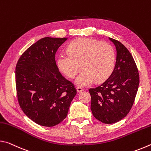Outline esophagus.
<instances>
[{"mask_svg": "<svg viewBox=\"0 0 151 151\" xmlns=\"http://www.w3.org/2000/svg\"><path fill=\"white\" fill-rule=\"evenodd\" d=\"M76 91H77L78 93H81L82 91H84V89L82 87H80V86H78V87H76Z\"/></svg>", "mask_w": 151, "mask_h": 151, "instance_id": "34e87169", "label": "esophagus"}]
</instances>
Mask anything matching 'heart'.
I'll return each mask as SVG.
<instances>
[{"instance_id":"1","label":"heart","mask_w":151,"mask_h":151,"mask_svg":"<svg viewBox=\"0 0 151 151\" xmlns=\"http://www.w3.org/2000/svg\"><path fill=\"white\" fill-rule=\"evenodd\" d=\"M69 53L62 52L57 57V66L68 78H73L83 68L75 78L78 86H86L94 81L102 82L108 78L115 66L116 55L113 47L100 40L80 38L68 46Z\"/></svg>"}]
</instances>
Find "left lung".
<instances>
[{
    "label": "left lung",
    "instance_id": "obj_1",
    "mask_svg": "<svg viewBox=\"0 0 151 151\" xmlns=\"http://www.w3.org/2000/svg\"><path fill=\"white\" fill-rule=\"evenodd\" d=\"M109 40L116 50L114 70L103 84L89 89L93 116L105 124L115 123L127 115L139 85V71L129 50L118 40Z\"/></svg>",
    "mask_w": 151,
    "mask_h": 151
}]
</instances>
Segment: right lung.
<instances>
[{
  "label": "right lung",
  "mask_w": 151,
  "mask_h": 151,
  "mask_svg": "<svg viewBox=\"0 0 151 151\" xmlns=\"http://www.w3.org/2000/svg\"><path fill=\"white\" fill-rule=\"evenodd\" d=\"M67 38L45 37L30 46L16 66L18 101L24 113L36 123L53 127L67 116L76 94L72 83L62 76L55 54Z\"/></svg>",
  "instance_id": "obj_1"
}]
</instances>
